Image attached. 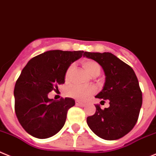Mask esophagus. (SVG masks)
Returning <instances> with one entry per match:
<instances>
[{
	"label": "esophagus",
	"instance_id": "obj_1",
	"mask_svg": "<svg viewBox=\"0 0 156 156\" xmlns=\"http://www.w3.org/2000/svg\"><path fill=\"white\" fill-rule=\"evenodd\" d=\"M75 105H78V106H81V107H84V106L85 105L84 103L80 102V101H78V100H76V101H75Z\"/></svg>",
	"mask_w": 156,
	"mask_h": 156
}]
</instances>
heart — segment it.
<instances>
[{"label":"heart","mask_w":156,"mask_h":156,"mask_svg":"<svg viewBox=\"0 0 156 156\" xmlns=\"http://www.w3.org/2000/svg\"><path fill=\"white\" fill-rule=\"evenodd\" d=\"M82 66L85 69V71L91 76L98 75L101 72V67L99 64L92 60H85L82 62ZM74 66L71 65L66 70L65 72V80H68L70 75L73 71ZM96 91V88L93 86L90 87H81L78 85H71L68 87L66 91L67 95L71 98H76L80 101H85L88 97L92 95Z\"/></svg>","instance_id":"1"}]
</instances>
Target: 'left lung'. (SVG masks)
<instances>
[{
    "mask_svg": "<svg viewBox=\"0 0 156 156\" xmlns=\"http://www.w3.org/2000/svg\"><path fill=\"white\" fill-rule=\"evenodd\" d=\"M84 56L98 62L105 74V83L97 98L108 100V108L87 118L91 130L105 140H116L129 133L139 119L142 104V93L133 69L109 52H87Z\"/></svg>",
    "mask_w": 156,
    "mask_h": 156,
    "instance_id": "obj_1",
    "label": "left lung"
}]
</instances>
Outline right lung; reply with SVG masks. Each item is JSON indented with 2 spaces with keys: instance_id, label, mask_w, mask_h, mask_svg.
Returning a JSON list of instances; mask_svg holds the SVG:
<instances>
[{
  "instance_id": "obj_1",
  "label": "right lung",
  "mask_w": 156,
  "mask_h": 156,
  "mask_svg": "<svg viewBox=\"0 0 156 156\" xmlns=\"http://www.w3.org/2000/svg\"><path fill=\"white\" fill-rule=\"evenodd\" d=\"M83 51H48L30 59L14 86V110L23 129L37 139H47L64 126L73 98L54 101L48 97L65 83V72L72 62L84 55Z\"/></svg>"
}]
</instances>
